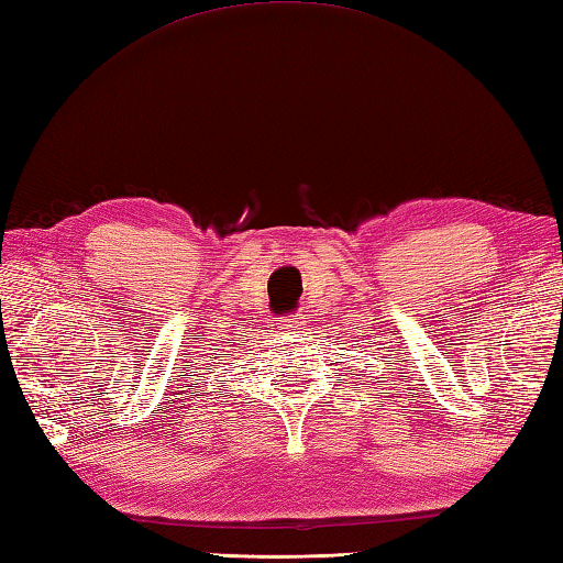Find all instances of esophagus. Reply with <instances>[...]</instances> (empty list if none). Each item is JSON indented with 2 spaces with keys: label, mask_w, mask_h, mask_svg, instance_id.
Returning a JSON list of instances; mask_svg holds the SVG:
<instances>
[{
  "label": "esophagus",
  "mask_w": 563,
  "mask_h": 563,
  "mask_svg": "<svg viewBox=\"0 0 563 563\" xmlns=\"http://www.w3.org/2000/svg\"><path fill=\"white\" fill-rule=\"evenodd\" d=\"M303 323L299 321V318H294V316H286V318H282V323H279V331H286V333H299V328H301Z\"/></svg>",
  "instance_id": "obj_1"
}]
</instances>
